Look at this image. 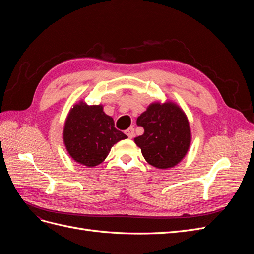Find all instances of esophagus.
<instances>
[{"label": "esophagus", "mask_w": 254, "mask_h": 254, "mask_svg": "<svg viewBox=\"0 0 254 254\" xmlns=\"http://www.w3.org/2000/svg\"><path fill=\"white\" fill-rule=\"evenodd\" d=\"M125 133L127 134V136L129 137V139H132V137L134 136V128L133 127L128 128L126 131H125Z\"/></svg>", "instance_id": "1"}]
</instances>
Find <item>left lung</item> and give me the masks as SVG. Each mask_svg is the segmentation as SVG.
<instances>
[{
    "mask_svg": "<svg viewBox=\"0 0 254 254\" xmlns=\"http://www.w3.org/2000/svg\"><path fill=\"white\" fill-rule=\"evenodd\" d=\"M144 133L134 137L147 162L157 168H170L187 155L190 144L189 121L178 106L168 102L151 104L136 120Z\"/></svg>",
    "mask_w": 254,
    "mask_h": 254,
    "instance_id": "1",
    "label": "left lung"
}]
</instances>
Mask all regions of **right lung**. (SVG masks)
Segmentation results:
<instances>
[{
  "label": "right lung",
  "mask_w": 254,
  "mask_h": 254,
  "mask_svg": "<svg viewBox=\"0 0 254 254\" xmlns=\"http://www.w3.org/2000/svg\"><path fill=\"white\" fill-rule=\"evenodd\" d=\"M127 135L114 127V121L103 106L80 102L68 113L64 141L70 156L82 165L93 167L109 155L112 146Z\"/></svg>",
  "instance_id": "right-lung-1"
}]
</instances>
